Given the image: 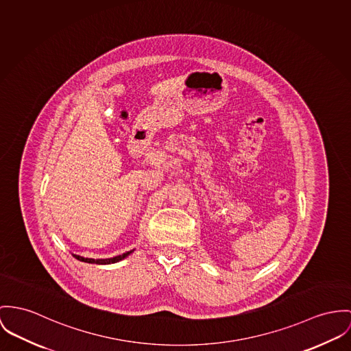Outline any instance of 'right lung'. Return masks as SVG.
I'll return each instance as SVG.
<instances>
[{"label": "right lung", "instance_id": "add662e5", "mask_svg": "<svg viewBox=\"0 0 351 351\" xmlns=\"http://www.w3.org/2000/svg\"><path fill=\"white\" fill-rule=\"evenodd\" d=\"M131 252H132V250H131V251H128V252H124L123 255H117V256H114V258H109V259H89V258H82V256H80V255H75V254H73V256H75L77 261L85 262V263H96V265H110V263H116V262H119V261L124 259V258H125V256H128Z\"/></svg>", "mask_w": 351, "mask_h": 351}]
</instances>
